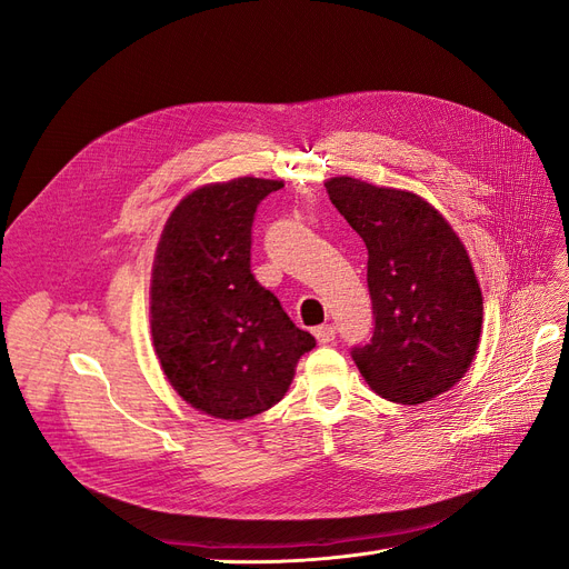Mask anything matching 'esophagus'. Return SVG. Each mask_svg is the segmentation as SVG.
Masks as SVG:
<instances>
[{"mask_svg": "<svg viewBox=\"0 0 569 569\" xmlns=\"http://www.w3.org/2000/svg\"><path fill=\"white\" fill-rule=\"evenodd\" d=\"M313 335L320 343H330V341H335V327L332 325H320V327H316Z\"/></svg>", "mask_w": 569, "mask_h": 569, "instance_id": "esophagus-1", "label": "esophagus"}]
</instances>
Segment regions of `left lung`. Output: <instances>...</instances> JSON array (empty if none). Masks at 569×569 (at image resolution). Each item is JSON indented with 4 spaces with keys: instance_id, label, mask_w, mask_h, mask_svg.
Listing matches in <instances>:
<instances>
[{
    "instance_id": "left-lung-1",
    "label": "left lung",
    "mask_w": 569,
    "mask_h": 569,
    "mask_svg": "<svg viewBox=\"0 0 569 569\" xmlns=\"http://www.w3.org/2000/svg\"><path fill=\"white\" fill-rule=\"evenodd\" d=\"M335 209L368 247L375 330L351 358L382 399L416 406L468 372L481 335L470 256L422 197L356 178L325 182Z\"/></svg>"
}]
</instances>
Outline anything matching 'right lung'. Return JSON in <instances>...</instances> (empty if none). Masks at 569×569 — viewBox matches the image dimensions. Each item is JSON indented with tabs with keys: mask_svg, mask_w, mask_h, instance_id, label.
Masks as SVG:
<instances>
[{
	"mask_svg": "<svg viewBox=\"0 0 569 569\" xmlns=\"http://www.w3.org/2000/svg\"><path fill=\"white\" fill-rule=\"evenodd\" d=\"M282 180L203 184L170 213L153 256V349L182 399L220 420H244L287 393L316 339L251 272L258 203Z\"/></svg>",
	"mask_w": 569,
	"mask_h": 569,
	"instance_id": "obj_1",
	"label": "right lung"
}]
</instances>
